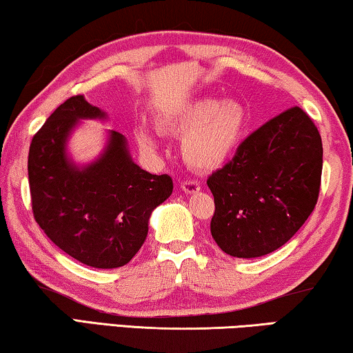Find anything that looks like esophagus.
Here are the masks:
<instances>
[{
	"label": "esophagus",
	"mask_w": 353,
	"mask_h": 353,
	"mask_svg": "<svg viewBox=\"0 0 353 353\" xmlns=\"http://www.w3.org/2000/svg\"><path fill=\"white\" fill-rule=\"evenodd\" d=\"M181 189L186 194H195V192L200 191V184L197 181H183Z\"/></svg>",
	"instance_id": "1"
}]
</instances>
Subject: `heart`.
Here are the masks:
<instances>
[{
    "label": "heart",
    "mask_w": 353,
    "mask_h": 353,
    "mask_svg": "<svg viewBox=\"0 0 353 353\" xmlns=\"http://www.w3.org/2000/svg\"><path fill=\"white\" fill-rule=\"evenodd\" d=\"M156 123L162 132L183 137L181 154L191 169L211 172L235 154L248 128V110L235 99L200 97L162 112ZM135 137L148 153L158 148V139L145 126L137 128Z\"/></svg>",
    "instance_id": "1"
}]
</instances>
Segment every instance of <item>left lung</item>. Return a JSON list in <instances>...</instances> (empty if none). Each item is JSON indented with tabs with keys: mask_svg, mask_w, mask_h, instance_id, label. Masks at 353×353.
I'll return each instance as SVG.
<instances>
[{
	"mask_svg": "<svg viewBox=\"0 0 353 353\" xmlns=\"http://www.w3.org/2000/svg\"><path fill=\"white\" fill-rule=\"evenodd\" d=\"M322 156L317 126L296 105L248 135L207 180L211 235L222 251L252 259L285 245L316 208Z\"/></svg>",
	"mask_w": 353,
	"mask_h": 353,
	"instance_id": "left-lung-1",
	"label": "left lung"
}]
</instances>
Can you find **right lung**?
Here are the masks:
<instances>
[{"instance_id":"right-lung-1","label":"right lung","mask_w":353,"mask_h":353,"mask_svg":"<svg viewBox=\"0 0 353 353\" xmlns=\"http://www.w3.org/2000/svg\"><path fill=\"white\" fill-rule=\"evenodd\" d=\"M104 117L82 94L64 101L31 140L28 180L34 219L61 251L88 267L118 268L142 248L151 211L169 199L173 181L134 164L115 131L91 165L68 161L70 129L80 118Z\"/></svg>"}]
</instances>
